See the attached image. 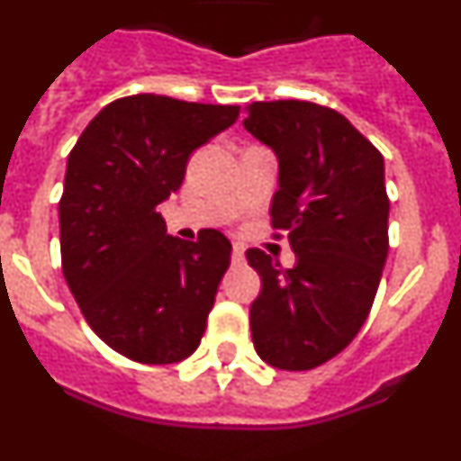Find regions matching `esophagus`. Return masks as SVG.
<instances>
[{"mask_svg":"<svg viewBox=\"0 0 461 461\" xmlns=\"http://www.w3.org/2000/svg\"><path fill=\"white\" fill-rule=\"evenodd\" d=\"M246 262V249L241 243H234L231 246V265H243Z\"/></svg>","mask_w":461,"mask_h":461,"instance_id":"1","label":"esophagus"}]
</instances>
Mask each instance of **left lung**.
I'll use <instances>...</instances> for the list:
<instances>
[{
    "instance_id": "8db88e82",
    "label": "left lung",
    "mask_w": 461,
    "mask_h": 461,
    "mask_svg": "<svg viewBox=\"0 0 461 461\" xmlns=\"http://www.w3.org/2000/svg\"><path fill=\"white\" fill-rule=\"evenodd\" d=\"M243 126L278 158L272 227L288 234L295 267L249 249L262 278L250 304L255 351L274 368L312 370L358 335L389 253V196L380 149L330 107L272 100L246 107Z\"/></svg>"
}]
</instances>
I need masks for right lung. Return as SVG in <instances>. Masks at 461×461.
<instances>
[{
	"mask_svg": "<svg viewBox=\"0 0 461 461\" xmlns=\"http://www.w3.org/2000/svg\"><path fill=\"white\" fill-rule=\"evenodd\" d=\"M237 105L140 93L95 114L68 157L60 260L81 314L107 347L164 366L199 347L231 243L166 234L157 206L180 189L189 154L237 122Z\"/></svg>",
	"mask_w": 461,
	"mask_h": 461,
	"instance_id": "1",
	"label": "right lung"
}]
</instances>
